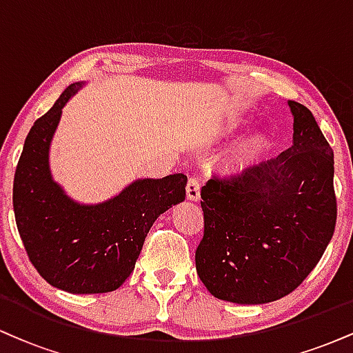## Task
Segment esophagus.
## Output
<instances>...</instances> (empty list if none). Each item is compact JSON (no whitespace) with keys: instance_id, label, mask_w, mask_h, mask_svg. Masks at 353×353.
Segmentation results:
<instances>
[{"instance_id":"34e87169","label":"esophagus","mask_w":353,"mask_h":353,"mask_svg":"<svg viewBox=\"0 0 353 353\" xmlns=\"http://www.w3.org/2000/svg\"><path fill=\"white\" fill-rule=\"evenodd\" d=\"M185 192H188L189 201H199L201 197V184L197 177H189L188 185H185Z\"/></svg>"}]
</instances>
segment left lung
Wrapping results in <instances>:
<instances>
[{
  "mask_svg": "<svg viewBox=\"0 0 353 353\" xmlns=\"http://www.w3.org/2000/svg\"><path fill=\"white\" fill-rule=\"evenodd\" d=\"M294 144L201 190L197 275L214 297L267 303L294 292L325 252L335 224L334 151L312 112L289 101Z\"/></svg>",
  "mask_w": 353,
  "mask_h": 353,
  "instance_id": "1",
  "label": "left lung"
}]
</instances>
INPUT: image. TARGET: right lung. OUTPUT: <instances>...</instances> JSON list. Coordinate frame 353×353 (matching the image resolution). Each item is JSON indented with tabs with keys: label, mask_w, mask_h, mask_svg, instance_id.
<instances>
[{
	"label": "right lung",
	"mask_w": 353,
	"mask_h": 353,
	"mask_svg": "<svg viewBox=\"0 0 353 353\" xmlns=\"http://www.w3.org/2000/svg\"><path fill=\"white\" fill-rule=\"evenodd\" d=\"M79 88L64 89L28 132L14 172L13 209L28 257L44 281L71 294H104L119 289L134 270L154 221L185 199L188 177L136 181L98 205L71 201L52 181L48 154L61 111Z\"/></svg>",
	"instance_id": "right-lung-1"
}]
</instances>
